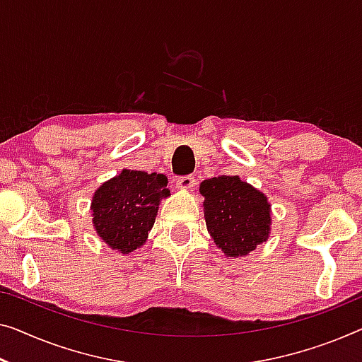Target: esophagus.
Listing matches in <instances>:
<instances>
[{"instance_id":"1","label":"esophagus","mask_w":362,"mask_h":362,"mask_svg":"<svg viewBox=\"0 0 362 362\" xmlns=\"http://www.w3.org/2000/svg\"><path fill=\"white\" fill-rule=\"evenodd\" d=\"M197 179L193 175H182L177 179V187L183 188V190H190V188L195 187Z\"/></svg>"}]
</instances>
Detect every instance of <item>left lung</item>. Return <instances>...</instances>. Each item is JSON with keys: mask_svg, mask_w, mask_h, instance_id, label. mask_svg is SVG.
I'll return each instance as SVG.
<instances>
[{"mask_svg": "<svg viewBox=\"0 0 362 362\" xmlns=\"http://www.w3.org/2000/svg\"><path fill=\"white\" fill-rule=\"evenodd\" d=\"M204 219L216 245L229 257H242L268 239L269 204L267 197L237 175L202 182Z\"/></svg>", "mask_w": 362, "mask_h": 362, "instance_id": "8db88e82", "label": "left lung"}]
</instances>
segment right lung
Listing matches in <instances>:
<instances>
[{"label":"right lung","mask_w":362,"mask_h":362,"mask_svg":"<svg viewBox=\"0 0 362 362\" xmlns=\"http://www.w3.org/2000/svg\"><path fill=\"white\" fill-rule=\"evenodd\" d=\"M167 177L143 170H122L99 187L93 198L97 234L112 249L128 253L146 242L160 198L169 197Z\"/></svg>","instance_id":"1"}]
</instances>
